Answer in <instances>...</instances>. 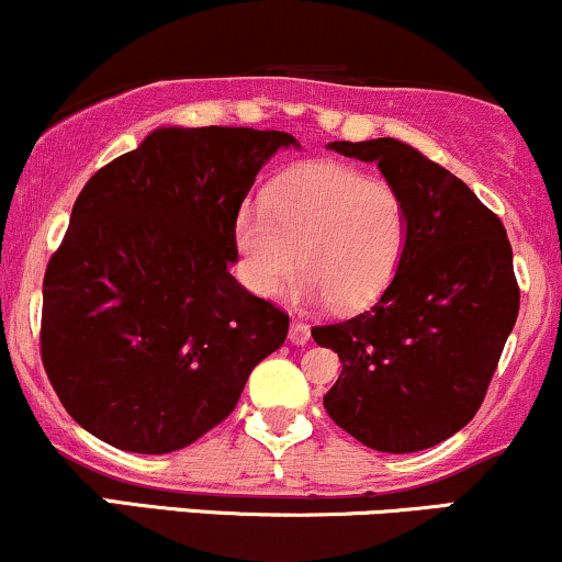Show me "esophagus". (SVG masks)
<instances>
[{
  "label": "esophagus",
  "mask_w": 562,
  "mask_h": 562,
  "mask_svg": "<svg viewBox=\"0 0 562 562\" xmlns=\"http://www.w3.org/2000/svg\"><path fill=\"white\" fill-rule=\"evenodd\" d=\"M288 337H290V342H293V346H306L308 337H311L308 324L293 322V324H290V335Z\"/></svg>",
  "instance_id": "1"
}]
</instances>
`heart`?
I'll use <instances>...</instances> for the list:
<instances>
[{
  "label": "heart",
  "instance_id": "b5f03b06",
  "mask_svg": "<svg viewBox=\"0 0 562 562\" xmlns=\"http://www.w3.org/2000/svg\"><path fill=\"white\" fill-rule=\"evenodd\" d=\"M405 243L403 193L337 161L288 172L267 204H246L235 220L243 277L254 293L280 295L301 261L299 293L337 311H361L380 299L395 280Z\"/></svg>",
  "mask_w": 562,
  "mask_h": 562
}]
</instances>
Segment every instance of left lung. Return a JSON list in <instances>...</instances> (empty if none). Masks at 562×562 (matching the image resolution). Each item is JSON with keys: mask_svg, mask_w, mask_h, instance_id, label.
Masks as SVG:
<instances>
[{"mask_svg": "<svg viewBox=\"0 0 562 562\" xmlns=\"http://www.w3.org/2000/svg\"><path fill=\"white\" fill-rule=\"evenodd\" d=\"M329 148L376 161L408 206V243L374 306L311 329L342 363L324 408L371 450L435 448L476 416L516 324L508 233L463 180L403 140Z\"/></svg>", "mask_w": 562, "mask_h": 562, "instance_id": "8db88e82", "label": "left lung"}]
</instances>
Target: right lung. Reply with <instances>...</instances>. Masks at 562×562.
I'll use <instances>...</instances> for the list:
<instances>
[{
	"mask_svg": "<svg viewBox=\"0 0 562 562\" xmlns=\"http://www.w3.org/2000/svg\"><path fill=\"white\" fill-rule=\"evenodd\" d=\"M282 131L159 127L80 191L44 274L42 361L101 442L161 456L233 414L288 314L229 274L235 220Z\"/></svg>",
	"mask_w": 562,
	"mask_h": 562,
	"instance_id": "obj_1",
	"label": "right lung"
}]
</instances>
